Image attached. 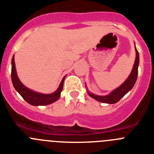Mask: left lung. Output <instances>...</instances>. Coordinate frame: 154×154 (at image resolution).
<instances>
[{
    "label": "left lung",
    "mask_w": 154,
    "mask_h": 154,
    "mask_svg": "<svg viewBox=\"0 0 154 154\" xmlns=\"http://www.w3.org/2000/svg\"><path fill=\"white\" fill-rule=\"evenodd\" d=\"M136 51V60L133 65V69H132L131 72H130V75L128 76V78L125 80L120 86L114 89L113 91L110 92L109 95L106 96H98V95H95L93 93H91L87 89V92L94 99H96L97 101L101 102L103 103H108V104H114L119 102L123 96L127 93L128 92H130L133 87L134 86L136 83L137 79V75H138V66L139 62H140V57H139V52L137 49L135 48Z\"/></svg>",
    "instance_id": "1"
}]
</instances>
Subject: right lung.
Returning <instances> with one entry per match:
<instances>
[{
	"label": "right lung",
	"mask_w": 154,
	"mask_h": 154,
	"mask_svg": "<svg viewBox=\"0 0 154 154\" xmlns=\"http://www.w3.org/2000/svg\"><path fill=\"white\" fill-rule=\"evenodd\" d=\"M65 76H64L60 85L55 92L51 94H43L37 92L27 88L20 81L16 72L15 63H14V55L11 60V80L14 87L17 92L22 96L23 99L32 106H46L55 103L60 97L61 92L63 89V83Z\"/></svg>",
	"instance_id": "add662e5"
}]
</instances>
